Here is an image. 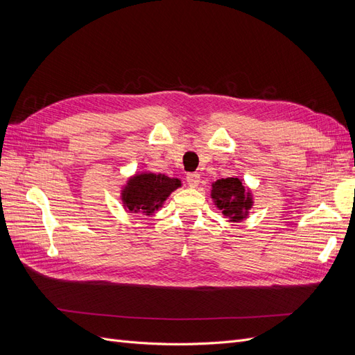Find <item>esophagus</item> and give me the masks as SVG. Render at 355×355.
<instances>
[{
    "mask_svg": "<svg viewBox=\"0 0 355 355\" xmlns=\"http://www.w3.org/2000/svg\"><path fill=\"white\" fill-rule=\"evenodd\" d=\"M187 184H188L191 188L198 187V184H200V175L197 173V171H192V173H188V175H187Z\"/></svg>",
    "mask_w": 355,
    "mask_h": 355,
    "instance_id": "34e87169",
    "label": "esophagus"
}]
</instances>
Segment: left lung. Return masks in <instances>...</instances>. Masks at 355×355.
<instances>
[{
    "label": "left lung",
    "instance_id": "1",
    "mask_svg": "<svg viewBox=\"0 0 355 355\" xmlns=\"http://www.w3.org/2000/svg\"><path fill=\"white\" fill-rule=\"evenodd\" d=\"M211 198L225 216L239 222L252 207L250 194L243 187L239 178L219 179L211 185Z\"/></svg>",
    "mask_w": 355,
    "mask_h": 355
}]
</instances>
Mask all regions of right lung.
Segmentation results:
<instances>
[{
  "label": "right lung",
  "instance_id": "add662e5",
  "mask_svg": "<svg viewBox=\"0 0 355 355\" xmlns=\"http://www.w3.org/2000/svg\"><path fill=\"white\" fill-rule=\"evenodd\" d=\"M180 187L179 179L166 175L142 173L128 180L123 192V201L128 210L153 213L170 196L171 191Z\"/></svg>",
  "mask_w": 355,
  "mask_h": 355
}]
</instances>
